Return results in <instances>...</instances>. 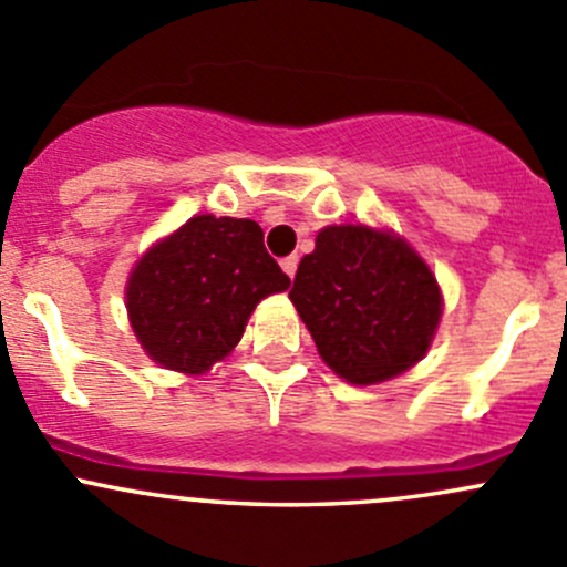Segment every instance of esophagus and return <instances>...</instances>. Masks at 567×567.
<instances>
[{
    "label": "esophagus",
    "mask_w": 567,
    "mask_h": 567,
    "mask_svg": "<svg viewBox=\"0 0 567 567\" xmlns=\"http://www.w3.org/2000/svg\"><path fill=\"white\" fill-rule=\"evenodd\" d=\"M282 268H285V274H288V277L293 279V277H296V268H299V255L285 257V260H282Z\"/></svg>",
    "instance_id": "esophagus-1"
}]
</instances>
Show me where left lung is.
Here are the masks:
<instances>
[{"mask_svg": "<svg viewBox=\"0 0 567 567\" xmlns=\"http://www.w3.org/2000/svg\"><path fill=\"white\" fill-rule=\"evenodd\" d=\"M290 301L323 362L351 384H379L420 362L442 318V293L422 257L364 225L318 233Z\"/></svg>", "mask_w": 567, "mask_h": 567, "instance_id": "8db88e82", "label": "left lung"}]
</instances>
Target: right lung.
<instances>
[{
  "label": "right lung",
  "instance_id": "obj_1",
  "mask_svg": "<svg viewBox=\"0 0 567 567\" xmlns=\"http://www.w3.org/2000/svg\"><path fill=\"white\" fill-rule=\"evenodd\" d=\"M288 285L257 221L205 214L136 262L125 305L151 359L203 373L236 348L257 301Z\"/></svg>",
  "mask_w": 567,
  "mask_h": 567
}]
</instances>
